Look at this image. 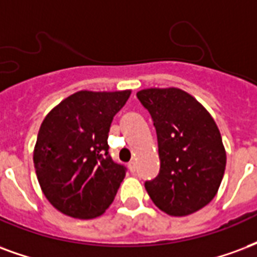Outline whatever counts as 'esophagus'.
<instances>
[{"label":"esophagus","instance_id":"1","mask_svg":"<svg viewBox=\"0 0 257 257\" xmlns=\"http://www.w3.org/2000/svg\"><path fill=\"white\" fill-rule=\"evenodd\" d=\"M136 165H138V163H136V161H131V162H129L128 167H129V170H131L132 173L136 172Z\"/></svg>","mask_w":257,"mask_h":257}]
</instances>
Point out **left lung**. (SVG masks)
Returning a JSON list of instances; mask_svg holds the SVG:
<instances>
[{"label":"left lung","mask_w":257,"mask_h":257,"mask_svg":"<svg viewBox=\"0 0 257 257\" xmlns=\"http://www.w3.org/2000/svg\"><path fill=\"white\" fill-rule=\"evenodd\" d=\"M157 129L161 170L146 182L154 204L185 216L210 203L225 174L226 151L215 121L191 94L174 87L139 91Z\"/></svg>","instance_id":"left-lung-1"}]
</instances>
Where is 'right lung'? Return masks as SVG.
Segmentation results:
<instances>
[{
	"label": "right lung",
	"mask_w": 257,
	"mask_h": 257,
	"mask_svg": "<svg viewBox=\"0 0 257 257\" xmlns=\"http://www.w3.org/2000/svg\"><path fill=\"white\" fill-rule=\"evenodd\" d=\"M131 90L77 91L49 111L34 148V166L46 199L72 218L92 219L113 203L125 167L110 158L113 117Z\"/></svg>",
	"instance_id": "add662e5"
}]
</instances>
